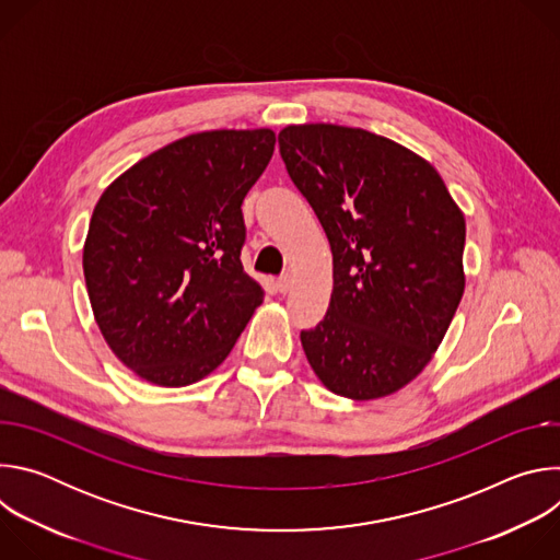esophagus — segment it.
<instances>
[{
  "label": "esophagus",
  "mask_w": 560,
  "mask_h": 560,
  "mask_svg": "<svg viewBox=\"0 0 560 560\" xmlns=\"http://www.w3.org/2000/svg\"><path fill=\"white\" fill-rule=\"evenodd\" d=\"M277 290H279L281 294L290 292V290H292V277H290V275H281V277L277 279Z\"/></svg>",
  "instance_id": "esophagus-1"
}]
</instances>
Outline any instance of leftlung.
<instances>
[{"label": "left lung", "mask_w": 560, "mask_h": 560, "mask_svg": "<svg viewBox=\"0 0 560 560\" xmlns=\"http://www.w3.org/2000/svg\"><path fill=\"white\" fill-rule=\"evenodd\" d=\"M290 179L332 250V296L301 346L330 392L372 401L417 378L465 290V217L436 168L363 128L279 132Z\"/></svg>", "instance_id": "8db88e82"}]
</instances>
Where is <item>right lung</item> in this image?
<instances>
[{
    "label": "right lung",
    "mask_w": 560,
    "mask_h": 560,
    "mask_svg": "<svg viewBox=\"0 0 560 560\" xmlns=\"http://www.w3.org/2000/svg\"><path fill=\"white\" fill-rule=\"evenodd\" d=\"M270 128L206 130L143 156L100 197L84 244L95 322L139 378L208 376L264 301L244 272L242 203L272 159Z\"/></svg>",
    "instance_id": "right-lung-1"
}]
</instances>
